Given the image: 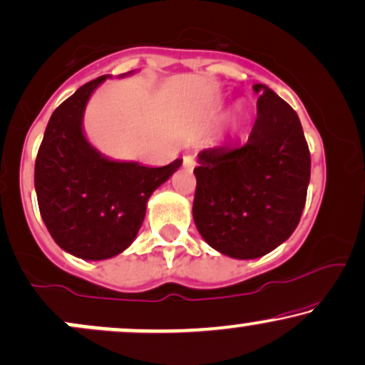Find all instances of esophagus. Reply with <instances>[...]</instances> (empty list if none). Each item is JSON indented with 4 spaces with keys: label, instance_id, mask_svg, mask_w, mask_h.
<instances>
[{
    "label": "esophagus",
    "instance_id": "esophagus-1",
    "mask_svg": "<svg viewBox=\"0 0 365 365\" xmlns=\"http://www.w3.org/2000/svg\"><path fill=\"white\" fill-rule=\"evenodd\" d=\"M182 164H184V167H187V169H192V167L196 165L195 157H192V155H184L182 157Z\"/></svg>",
    "mask_w": 365,
    "mask_h": 365
}]
</instances>
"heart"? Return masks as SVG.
Segmentation results:
<instances>
[{
    "label": "heart",
    "mask_w": 365,
    "mask_h": 365,
    "mask_svg": "<svg viewBox=\"0 0 365 365\" xmlns=\"http://www.w3.org/2000/svg\"><path fill=\"white\" fill-rule=\"evenodd\" d=\"M241 123H242V118H237V121H235V126H234V131L237 133L239 128H241Z\"/></svg>",
    "instance_id": "obj_1"
}]
</instances>
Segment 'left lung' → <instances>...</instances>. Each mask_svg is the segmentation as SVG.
I'll use <instances>...</instances> for the list:
<instances>
[{"label":"left lung","instance_id":"left-lung-1","mask_svg":"<svg viewBox=\"0 0 365 365\" xmlns=\"http://www.w3.org/2000/svg\"><path fill=\"white\" fill-rule=\"evenodd\" d=\"M258 118L242 147L198 153L192 218L213 250L235 259L268 255L301 220L311 153L299 115L267 85L256 83Z\"/></svg>","mask_w":365,"mask_h":365}]
</instances>
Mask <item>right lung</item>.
I'll use <instances>...</instances> for the list:
<instances>
[{
  "mask_svg": "<svg viewBox=\"0 0 365 365\" xmlns=\"http://www.w3.org/2000/svg\"><path fill=\"white\" fill-rule=\"evenodd\" d=\"M106 78L85 83L54 110L34 173L38 210L51 237L61 250L90 261L114 258L131 246L152 192L182 164L181 158L164 167L110 160L88 143L85 107Z\"/></svg>",
  "mask_w": 365,
  "mask_h": 365,
  "instance_id": "add662e5",
  "label": "right lung"
}]
</instances>
